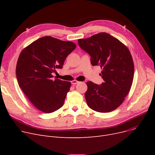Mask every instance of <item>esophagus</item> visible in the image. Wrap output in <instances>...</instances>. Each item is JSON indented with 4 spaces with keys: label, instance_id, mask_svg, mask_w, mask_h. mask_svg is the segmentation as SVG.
I'll list each match as a JSON object with an SVG mask.
<instances>
[{
    "label": "esophagus",
    "instance_id": "34e87169",
    "mask_svg": "<svg viewBox=\"0 0 155 155\" xmlns=\"http://www.w3.org/2000/svg\"><path fill=\"white\" fill-rule=\"evenodd\" d=\"M79 82H78V81H77V80H72L71 82V84H72V85H76V84H78Z\"/></svg>",
    "mask_w": 155,
    "mask_h": 155
}]
</instances>
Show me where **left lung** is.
Wrapping results in <instances>:
<instances>
[{
    "instance_id": "obj_1",
    "label": "left lung",
    "mask_w": 155,
    "mask_h": 155,
    "mask_svg": "<svg viewBox=\"0 0 155 155\" xmlns=\"http://www.w3.org/2000/svg\"><path fill=\"white\" fill-rule=\"evenodd\" d=\"M81 49L91 56L92 66H100L104 82L91 81L85 97L88 106L99 112L117 109L131 89L134 77V63L128 48L117 38L101 32L87 39H78Z\"/></svg>"
}]
</instances>
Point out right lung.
<instances>
[{
	"instance_id": "add662e5",
	"label": "right lung",
	"mask_w": 155,
	"mask_h": 155,
	"mask_svg": "<svg viewBox=\"0 0 155 155\" xmlns=\"http://www.w3.org/2000/svg\"><path fill=\"white\" fill-rule=\"evenodd\" d=\"M76 48L74 43L51 36L35 41L21 51L16 65L20 88L39 110L51 113L63 106L71 83L53 79L68 55Z\"/></svg>"
}]
</instances>
